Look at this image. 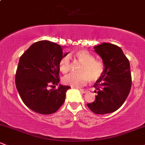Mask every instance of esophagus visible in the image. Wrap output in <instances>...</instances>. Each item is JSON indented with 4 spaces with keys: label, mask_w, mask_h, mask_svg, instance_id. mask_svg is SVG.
<instances>
[{
    "label": "esophagus",
    "mask_w": 145,
    "mask_h": 145,
    "mask_svg": "<svg viewBox=\"0 0 145 145\" xmlns=\"http://www.w3.org/2000/svg\"><path fill=\"white\" fill-rule=\"evenodd\" d=\"M79 91L81 92V93H87V90H86V89H79Z\"/></svg>",
    "instance_id": "34e87169"
}]
</instances>
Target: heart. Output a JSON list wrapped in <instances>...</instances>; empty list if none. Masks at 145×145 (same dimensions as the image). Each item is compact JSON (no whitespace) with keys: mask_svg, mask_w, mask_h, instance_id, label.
Listing matches in <instances>:
<instances>
[{"mask_svg":"<svg viewBox=\"0 0 145 145\" xmlns=\"http://www.w3.org/2000/svg\"><path fill=\"white\" fill-rule=\"evenodd\" d=\"M75 60L82 63L79 68V74H70L65 76L62 81L66 85L72 87H82L88 81L95 82L102 77L104 72V65L102 61L95 59L94 56L85 50H80L74 53ZM59 68L62 73L68 72L71 68V58L65 55L61 59Z\"/></svg>","mask_w":145,"mask_h":145,"instance_id":"b5f03b06","label":"heart"}]
</instances>
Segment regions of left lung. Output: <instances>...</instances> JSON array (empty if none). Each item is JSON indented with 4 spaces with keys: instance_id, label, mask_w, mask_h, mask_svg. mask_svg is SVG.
Instances as JSON below:
<instances>
[{
    "instance_id": "8db88e82",
    "label": "left lung",
    "mask_w": 145,
    "mask_h": 145,
    "mask_svg": "<svg viewBox=\"0 0 145 145\" xmlns=\"http://www.w3.org/2000/svg\"><path fill=\"white\" fill-rule=\"evenodd\" d=\"M94 49L102 59L104 72L93 86L97 93L95 100L87 106L96 114L113 113L124 104L130 92V63L122 49L116 45L103 43Z\"/></svg>"
}]
</instances>
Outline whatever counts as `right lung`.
<instances>
[{"instance_id":"right-lung-1","label":"right lung","mask_w":145,"mask_h":145,"mask_svg":"<svg viewBox=\"0 0 145 145\" xmlns=\"http://www.w3.org/2000/svg\"><path fill=\"white\" fill-rule=\"evenodd\" d=\"M63 54L60 45L49 41L33 43L20 57L15 83L23 103L36 113H55L63 104L68 86L49 87L59 83V63Z\"/></svg>"}]
</instances>
